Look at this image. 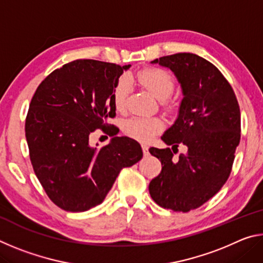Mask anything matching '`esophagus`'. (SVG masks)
<instances>
[{
  "label": "esophagus",
  "instance_id": "obj_1",
  "mask_svg": "<svg viewBox=\"0 0 263 263\" xmlns=\"http://www.w3.org/2000/svg\"><path fill=\"white\" fill-rule=\"evenodd\" d=\"M141 148H142V152H144V154H148V146L146 144H141Z\"/></svg>",
  "mask_w": 263,
  "mask_h": 263
}]
</instances>
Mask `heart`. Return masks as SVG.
Returning a JSON list of instances; mask_svg holds the SVG:
<instances>
[{
    "label": "heart",
    "mask_w": 263,
    "mask_h": 263,
    "mask_svg": "<svg viewBox=\"0 0 263 263\" xmlns=\"http://www.w3.org/2000/svg\"><path fill=\"white\" fill-rule=\"evenodd\" d=\"M138 81L146 87L159 100H166L174 90V79L172 74L162 68L151 67L142 69L137 75ZM130 92V82L121 79L116 83L112 91V102L116 110L123 111ZM163 122L158 117H131L124 122L123 130L128 137L139 141H149L161 132Z\"/></svg>",
    "instance_id": "heart-1"
}]
</instances>
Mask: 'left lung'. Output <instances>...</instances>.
Returning <instances> with one entry per match:
<instances>
[{
    "label": "left lung",
    "mask_w": 263,
    "mask_h": 263,
    "mask_svg": "<svg viewBox=\"0 0 263 263\" xmlns=\"http://www.w3.org/2000/svg\"><path fill=\"white\" fill-rule=\"evenodd\" d=\"M152 64L171 69L183 94L179 116L161 139L173 152L183 143L189 152L174 159L169 147H151L162 169L148 190L158 205L188 212L213 197L229 179L240 142L239 104L228 80L202 57L176 53Z\"/></svg>",
    "instance_id": "obj_1"
}]
</instances>
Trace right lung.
Returning <instances> with one entry per match:
<instances>
[{"mask_svg": "<svg viewBox=\"0 0 263 263\" xmlns=\"http://www.w3.org/2000/svg\"><path fill=\"white\" fill-rule=\"evenodd\" d=\"M131 65L79 59L46 77L31 100L25 121L30 160L51 201L83 212L104 201L119 172L142 158L140 145L114 137L106 146L89 145L96 128L117 133L106 123L116 116L112 91Z\"/></svg>", "mask_w": 263, "mask_h": 263, "instance_id": "add662e5", "label": "right lung"}]
</instances>
